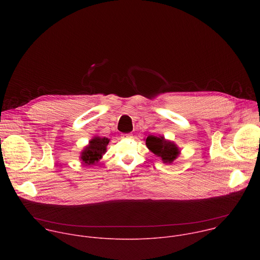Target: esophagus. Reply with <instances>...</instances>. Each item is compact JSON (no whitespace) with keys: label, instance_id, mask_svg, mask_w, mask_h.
I'll return each mask as SVG.
<instances>
[{"label":"esophagus","instance_id":"esophagus-1","mask_svg":"<svg viewBox=\"0 0 260 260\" xmlns=\"http://www.w3.org/2000/svg\"><path fill=\"white\" fill-rule=\"evenodd\" d=\"M121 138H123V139H131V138H133V135L132 134H122Z\"/></svg>","mask_w":260,"mask_h":260}]
</instances>
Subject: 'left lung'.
<instances>
[{
    "label": "left lung",
    "instance_id": "left-lung-1",
    "mask_svg": "<svg viewBox=\"0 0 260 260\" xmlns=\"http://www.w3.org/2000/svg\"><path fill=\"white\" fill-rule=\"evenodd\" d=\"M146 146L156 156H159L165 164H172L180 154L178 146L161 136H148Z\"/></svg>",
    "mask_w": 260,
    "mask_h": 260
}]
</instances>
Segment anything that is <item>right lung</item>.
<instances>
[{"mask_svg": "<svg viewBox=\"0 0 260 260\" xmlns=\"http://www.w3.org/2000/svg\"><path fill=\"white\" fill-rule=\"evenodd\" d=\"M109 143L108 138L94 137L92 138L88 145L84 148V150L81 152V160L86 166L95 165L105 154L107 150V145Z\"/></svg>", "mask_w": 260, "mask_h": 260, "instance_id": "right-lung-1", "label": "right lung"}]
</instances>
